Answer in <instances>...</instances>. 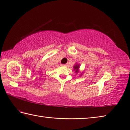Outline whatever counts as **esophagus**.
<instances>
[{"label":"esophagus","instance_id":"esophagus-1","mask_svg":"<svg viewBox=\"0 0 130 130\" xmlns=\"http://www.w3.org/2000/svg\"><path fill=\"white\" fill-rule=\"evenodd\" d=\"M62 66H67V65L66 64H64V65H61Z\"/></svg>","mask_w":130,"mask_h":130}]
</instances>
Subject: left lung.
Segmentation results:
<instances>
[{
  "label": "left lung",
  "instance_id": "8db88e82",
  "mask_svg": "<svg viewBox=\"0 0 130 130\" xmlns=\"http://www.w3.org/2000/svg\"><path fill=\"white\" fill-rule=\"evenodd\" d=\"M79 68H80V64H76L73 66L74 71H75V72H76V73H78L79 72ZM82 74L81 73V74H80V76H82Z\"/></svg>",
  "mask_w": 130,
  "mask_h": 130
}]
</instances>
